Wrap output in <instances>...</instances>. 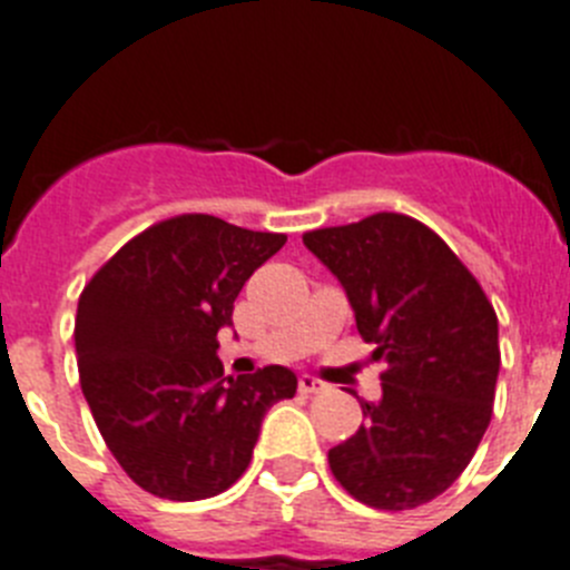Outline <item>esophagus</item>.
<instances>
[{
    "mask_svg": "<svg viewBox=\"0 0 570 570\" xmlns=\"http://www.w3.org/2000/svg\"><path fill=\"white\" fill-rule=\"evenodd\" d=\"M325 382L322 380H316V376H311V374H302L299 376V391L302 394H322V391H325Z\"/></svg>",
    "mask_w": 570,
    "mask_h": 570,
    "instance_id": "1",
    "label": "esophagus"
}]
</instances>
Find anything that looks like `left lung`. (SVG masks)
Wrapping results in <instances>:
<instances>
[{
  "label": "left lung",
  "mask_w": 570,
  "mask_h": 570,
  "mask_svg": "<svg viewBox=\"0 0 570 570\" xmlns=\"http://www.w3.org/2000/svg\"><path fill=\"white\" fill-rule=\"evenodd\" d=\"M305 248L342 282L356 331L385 360L365 425L331 448L336 482L380 511L425 505L468 468L493 414L500 328L480 282L405 214L308 230Z\"/></svg>",
  "instance_id": "left-lung-1"
}]
</instances>
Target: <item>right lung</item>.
Instances as JSON below:
<instances>
[{
	"mask_svg": "<svg viewBox=\"0 0 570 570\" xmlns=\"http://www.w3.org/2000/svg\"><path fill=\"white\" fill-rule=\"evenodd\" d=\"M285 234L183 214L125 242L79 296L82 394L130 480L174 502L208 500L239 480L262 416L296 394L282 365L225 376L216 334Z\"/></svg>",
	"mask_w": 570,
	"mask_h": 570,
	"instance_id": "right-lung-1",
	"label": "right lung"
}]
</instances>
